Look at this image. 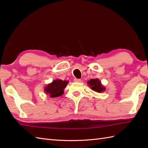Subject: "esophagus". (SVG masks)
<instances>
[{
  "mask_svg": "<svg viewBox=\"0 0 148 148\" xmlns=\"http://www.w3.org/2000/svg\"><path fill=\"white\" fill-rule=\"evenodd\" d=\"M74 82H80L81 80L80 79H77V78H75Z\"/></svg>",
  "mask_w": 148,
  "mask_h": 148,
  "instance_id": "34e87169",
  "label": "esophagus"
}]
</instances>
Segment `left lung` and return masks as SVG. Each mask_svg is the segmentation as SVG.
<instances>
[{
    "mask_svg": "<svg viewBox=\"0 0 148 148\" xmlns=\"http://www.w3.org/2000/svg\"><path fill=\"white\" fill-rule=\"evenodd\" d=\"M87 84L92 90L96 92H103L106 90V87L101 84V80L98 78L96 79H90L87 82Z\"/></svg>",
    "mask_w": 148,
    "mask_h": 148,
    "instance_id": "obj_1",
    "label": "left lung"
}]
</instances>
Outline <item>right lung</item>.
I'll return each mask as SVG.
<instances>
[{"label":"right lung","mask_w":148,"mask_h":148,"mask_svg":"<svg viewBox=\"0 0 148 148\" xmlns=\"http://www.w3.org/2000/svg\"><path fill=\"white\" fill-rule=\"evenodd\" d=\"M68 84V81L56 79L49 84L44 88V92L51 97L61 96L64 93V89Z\"/></svg>","instance_id":"right-lung-1"}]
</instances>
